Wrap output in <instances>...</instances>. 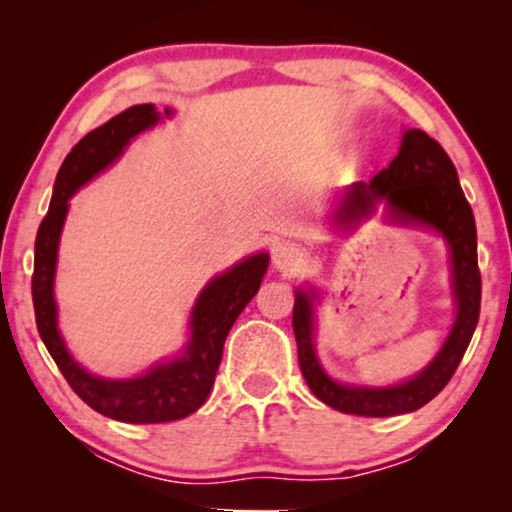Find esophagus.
Listing matches in <instances>:
<instances>
[{"label":"esophagus","mask_w":512,"mask_h":512,"mask_svg":"<svg viewBox=\"0 0 512 512\" xmlns=\"http://www.w3.org/2000/svg\"><path fill=\"white\" fill-rule=\"evenodd\" d=\"M300 263H303V258H300V251L293 247V244L279 242L272 247V265H275L277 270H296Z\"/></svg>","instance_id":"1"}]
</instances>
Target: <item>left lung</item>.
<instances>
[{
  "label": "left lung",
  "instance_id": "8db88e82",
  "mask_svg": "<svg viewBox=\"0 0 512 512\" xmlns=\"http://www.w3.org/2000/svg\"><path fill=\"white\" fill-rule=\"evenodd\" d=\"M387 200L391 214L403 221H417L445 235L452 249L457 321L440 354L415 380L389 389L340 387L321 370L312 349V300L296 293L293 333L298 342V363L312 394L331 408L361 417H394L419 410L436 398L452 380L464 359L480 317L482 279L478 268V233L473 209L461 191L457 167L443 146L422 130H408L398 156L377 172L368 184L356 181L349 188L338 219L342 223L370 214L375 202Z\"/></svg>",
  "mask_w": 512,
  "mask_h": 512
}]
</instances>
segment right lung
<instances>
[{"label":"right lung","mask_w":512,"mask_h":512,"mask_svg":"<svg viewBox=\"0 0 512 512\" xmlns=\"http://www.w3.org/2000/svg\"><path fill=\"white\" fill-rule=\"evenodd\" d=\"M170 114V111H167ZM158 121L153 104H137L125 109L97 128L88 132L62 163L55 179L53 200L48 214L41 221L37 242H34V272H32V303L41 340L58 363L74 394L104 417L128 424H160L184 419L207 401L216 370L223 356V342L235 319L249 305L261 286L263 272L268 270V256H251L226 275L207 284L195 303L191 319V342L181 359L153 368L137 380H100L76 366L65 349L58 326H55L53 275L55 256L62 223H65L67 202L88 179L102 172L123 146L139 132Z\"/></svg>","instance_id":"right-lung-1"}]
</instances>
